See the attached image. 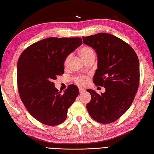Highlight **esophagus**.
Instances as JSON below:
<instances>
[{
  "label": "esophagus",
  "instance_id": "obj_1",
  "mask_svg": "<svg viewBox=\"0 0 154 154\" xmlns=\"http://www.w3.org/2000/svg\"><path fill=\"white\" fill-rule=\"evenodd\" d=\"M79 93H83L85 92V89H83V88H79Z\"/></svg>",
  "mask_w": 154,
  "mask_h": 154
}]
</instances>
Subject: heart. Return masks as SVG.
<instances>
[{"instance_id": "heart-1", "label": "heart", "mask_w": 154, "mask_h": 154, "mask_svg": "<svg viewBox=\"0 0 154 154\" xmlns=\"http://www.w3.org/2000/svg\"><path fill=\"white\" fill-rule=\"evenodd\" d=\"M79 54L81 55V56L82 57V58L84 60V61L89 60V59L95 58V55H96L95 51L94 50V49L93 48H91L90 46L85 45V46L81 47L79 49ZM71 56H72V54H70L67 55L66 57L65 58L64 62H63V65L65 67H67L69 63L70 59L71 58ZM73 80L77 85L83 86L87 83L88 80H89V77H88L87 75H78L73 77Z\"/></svg>"}]
</instances>
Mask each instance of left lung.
I'll return each instance as SVG.
<instances>
[{"label":"left lung","mask_w":154,"mask_h":154,"mask_svg":"<svg viewBox=\"0 0 154 154\" xmlns=\"http://www.w3.org/2000/svg\"><path fill=\"white\" fill-rule=\"evenodd\" d=\"M83 40L97 54L93 83L105 88L100 94L87 90L91 95L87 111L98 122H113L128 110L134 99L140 82L138 57L128 44L112 34L99 33L83 36Z\"/></svg>","instance_id":"left-lung-1"}]
</instances>
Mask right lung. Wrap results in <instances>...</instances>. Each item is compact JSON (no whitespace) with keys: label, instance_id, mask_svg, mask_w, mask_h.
Segmentation results:
<instances>
[{"label":"right lung","instance_id":"right-lung-1","mask_svg":"<svg viewBox=\"0 0 154 154\" xmlns=\"http://www.w3.org/2000/svg\"><path fill=\"white\" fill-rule=\"evenodd\" d=\"M82 44L81 38H48L30 45L20 55L17 64L20 97L28 112L45 125L63 122L68 109L79 95L75 85L61 93L55 89L53 81L63 74L67 55Z\"/></svg>","mask_w":154,"mask_h":154}]
</instances>
